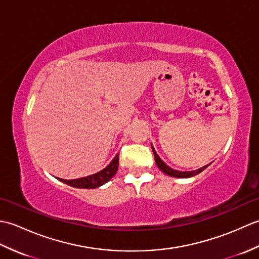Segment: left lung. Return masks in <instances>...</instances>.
Listing matches in <instances>:
<instances>
[{"instance_id": "obj_1", "label": "left lung", "mask_w": 259, "mask_h": 259, "mask_svg": "<svg viewBox=\"0 0 259 259\" xmlns=\"http://www.w3.org/2000/svg\"><path fill=\"white\" fill-rule=\"evenodd\" d=\"M152 151H153V155H155V160H156L158 168L160 169L163 174L170 176V177L189 178V177H192V176H196L198 174H200L202 170H205L208 167V164H207V166H203L202 168H199L197 170H192V171H179V170H175L172 168H170L169 166H167V164L161 160L160 157L157 155V152H156L155 149H153V147H152ZM209 164H210V163H209Z\"/></svg>"}]
</instances>
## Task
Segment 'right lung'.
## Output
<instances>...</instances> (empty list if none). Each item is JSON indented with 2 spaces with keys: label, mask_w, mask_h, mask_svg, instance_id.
<instances>
[{
  "label": "right lung",
  "mask_w": 259,
  "mask_h": 259,
  "mask_svg": "<svg viewBox=\"0 0 259 259\" xmlns=\"http://www.w3.org/2000/svg\"><path fill=\"white\" fill-rule=\"evenodd\" d=\"M118 166H119V153L114 157L113 160L109 163V166L107 168H104L103 170H101V171H99L95 175L88 176V177L79 178V179L67 180V179L59 178V180L63 181L64 184H67L69 186L75 187V188H83V189L98 188V187L106 184L107 181H109L113 177L115 172H117Z\"/></svg>",
  "instance_id": "obj_1"
}]
</instances>
